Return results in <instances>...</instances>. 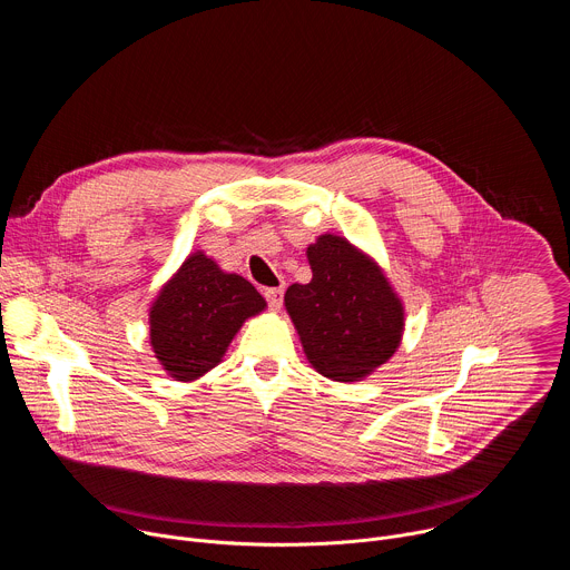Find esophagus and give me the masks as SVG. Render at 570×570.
<instances>
[{
  "instance_id": "obj_1",
  "label": "esophagus",
  "mask_w": 570,
  "mask_h": 570,
  "mask_svg": "<svg viewBox=\"0 0 570 570\" xmlns=\"http://www.w3.org/2000/svg\"><path fill=\"white\" fill-rule=\"evenodd\" d=\"M266 299H268V304H271V308L273 311H279L282 308V299H284V288L282 286H277V288H266Z\"/></svg>"
}]
</instances>
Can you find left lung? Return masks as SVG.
Instances as JSON below:
<instances>
[{"mask_svg":"<svg viewBox=\"0 0 570 570\" xmlns=\"http://www.w3.org/2000/svg\"><path fill=\"white\" fill-rule=\"evenodd\" d=\"M306 259L311 282L284 295L304 356L332 381H363L401 345L403 299L379 262L345 236L320 234Z\"/></svg>","mask_w":570,"mask_h":570,"instance_id":"left-lung-1","label":"left lung"}]
</instances>
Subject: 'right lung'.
I'll return each mask as SVG.
<instances>
[{"mask_svg": "<svg viewBox=\"0 0 570 570\" xmlns=\"http://www.w3.org/2000/svg\"><path fill=\"white\" fill-rule=\"evenodd\" d=\"M266 306L248 279L196 250L148 306L150 350L174 381L194 383L223 361L243 322Z\"/></svg>", "mask_w": 570, "mask_h": 570, "instance_id": "right-lung-1", "label": "right lung"}]
</instances>
